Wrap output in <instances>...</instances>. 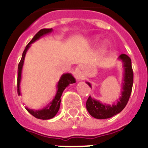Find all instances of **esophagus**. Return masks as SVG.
I'll return each instance as SVG.
<instances>
[{
    "mask_svg": "<svg viewBox=\"0 0 148 148\" xmlns=\"http://www.w3.org/2000/svg\"><path fill=\"white\" fill-rule=\"evenodd\" d=\"M75 75H76V77L78 78H82V73H81L80 70L78 69H76V70H75Z\"/></svg>",
    "mask_w": 148,
    "mask_h": 148,
    "instance_id": "esophagus-1",
    "label": "esophagus"
}]
</instances>
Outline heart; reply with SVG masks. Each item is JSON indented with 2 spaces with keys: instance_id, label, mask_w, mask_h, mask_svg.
I'll list each match as a JSON object with an SVG mask.
<instances>
[{
  "instance_id": "1",
  "label": "heart",
  "mask_w": 148,
  "mask_h": 148,
  "mask_svg": "<svg viewBox=\"0 0 148 148\" xmlns=\"http://www.w3.org/2000/svg\"><path fill=\"white\" fill-rule=\"evenodd\" d=\"M100 40V37L99 36H93L92 38H90L87 40V42L88 44H91V45H95ZM108 49H109V44L108 42L104 41L102 44H101L100 47L99 49V53L101 56H104L106 53H108Z\"/></svg>"
}]
</instances>
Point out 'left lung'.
<instances>
[{"label":"left lung","instance_id":"1","mask_svg":"<svg viewBox=\"0 0 148 148\" xmlns=\"http://www.w3.org/2000/svg\"><path fill=\"white\" fill-rule=\"evenodd\" d=\"M119 60L122 62L124 67V74H123L122 90L121 95L119 99L116 100V104L113 103L112 104L102 103L99 100L93 99L91 96H89L86 103V107L88 113L92 117L98 119H109L119 113L125 108L130 96L133 83V73L132 69L131 59L130 57L125 54H121L119 56ZM92 87L90 83L86 82Z\"/></svg>","mask_w":148,"mask_h":148}]
</instances>
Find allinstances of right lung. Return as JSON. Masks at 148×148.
Segmentation results:
<instances>
[{"instance_id": "1", "label": "right lung", "mask_w": 148, "mask_h": 148, "mask_svg": "<svg viewBox=\"0 0 148 148\" xmlns=\"http://www.w3.org/2000/svg\"><path fill=\"white\" fill-rule=\"evenodd\" d=\"M53 32V29H40L38 32L33 37V38L31 40L29 43L27 45L25 49L23 51V54H22V58L19 64H18V95H21V75H22V69H23V63H24V59H25V56L27 54V52L29 47H31V44L36 41L37 40L40 39V38L44 36L45 35L50 33ZM75 78L73 76L71 73H64L60 78L59 81H58L57 86H56V93L55 97L50 102L47 104V105L44 107L43 109L40 110H33L29 109L27 107H26V109L28 111L29 113L31 115L35 117V118L39 119L47 120L53 119L59 110L60 108V104H61V97L62 95L64 90H65L66 87L71 84L75 83Z\"/></svg>"}]
</instances>
